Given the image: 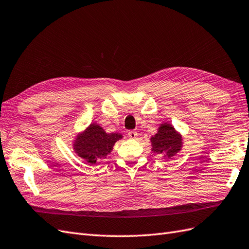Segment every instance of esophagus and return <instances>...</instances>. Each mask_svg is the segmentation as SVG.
Here are the masks:
<instances>
[{"label":"esophagus","mask_w":249,"mask_h":249,"mask_svg":"<svg viewBox=\"0 0 249 249\" xmlns=\"http://www.w3.org/2000/svg\"><path fill=\"white\" fill-rule=\"evenodd\" d=\"M127 135H129L130 139H136L138 137V133L136 131H130Z\"/></svg>","instance_id":"34e87169"}]
</instances>
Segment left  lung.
<instances>
[{
  "instance_id": "8db88e82",
  "label": "left lung",
  "mask_w": 249,
  "mask_h": 249,
  "mask_svg": "<svg viewBox=\"0 0 249 249\" xmlns=\"http://www.w3.org/2000/svg\"><path fill=\"white\" fill-rule=\"evenodd\" d=\"M152 152L163 155L164 159H171L183 146V138L170 124H161L158 132L150 138Z\"/></svg>"
}]
</instances>
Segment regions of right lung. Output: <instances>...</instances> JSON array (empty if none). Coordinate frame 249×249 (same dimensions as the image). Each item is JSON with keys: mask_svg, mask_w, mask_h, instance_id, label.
Here are the masks:
<instances>
[{"mask_svg": "<svg viewBox=\"0 0 249 249\" xmlns=\"http://www.w3.org/2000/svg\"><path fill=\"white\" fill-rule=\"evenodd\" d=\"M123 137L119 133H107L101 125L92 123L84 131L77 134L72 141V148L83 160L94 165L100 159H105L110 155L115 142Z\"/></svg>", "mask_w": 249, "mask_h": 249, "instance_id": "add662e5", "label": "right lung"}]
</instances>
